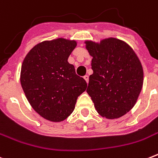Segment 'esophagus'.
<instances>
[{
    "label": "esophagus",
    "mask_w": 158,
    "mask_h": 158,
    "mask_svg": "<svg viewBox=\"0 0 158 158\" xmlns=\"http://www.w3.org/2000/svg\"><path fill=\"white\" fill-rule=\"evenodd\" d=\"M84 79L86 80L87 83H88V82H89V75H88V74H86V75H84Z\"/></svg>",
    "instance_id": "34e87169"
}]
</instances>
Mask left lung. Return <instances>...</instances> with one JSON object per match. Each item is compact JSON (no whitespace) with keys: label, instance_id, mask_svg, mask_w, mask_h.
<instances>
[{"label":"left lung","instance_id":"left-lung-1","mask_svg":"<svg viewBox=\"0 0 158 158\" xmlns=\"http://www.w3.org/2000/svg\"><path fill=\"white\" fill-rule=\"evenodd\" d=\"M93 56V74L87 93L97 111L107 119H116L130 111L139 95L143 81L142 64L135 52L115 38L100 44L86 42Z\"/></svg>","mask_w":158,"mask_h":158}]
</instances>
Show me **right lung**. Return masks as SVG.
<instances>
[{
    "instance_id": "add662e5",
    "label": "right lung",
    "mask_w": 158,
    "mask_h": 158,
    "mask_svg": "<svg viewBox=\"0 0 158 158\" xmlns=\"http://www.w3.org/2000/svg\"><path fill=\"white\" fill-rule=\"evenodd\" d=\"M76 42L58 38L36 45L21 67V86L32 107L47 120L59 122L69 116L77 98L86 90L68 58Z\"/></svg>"
}]
</instances>
